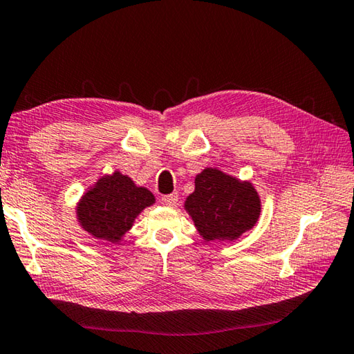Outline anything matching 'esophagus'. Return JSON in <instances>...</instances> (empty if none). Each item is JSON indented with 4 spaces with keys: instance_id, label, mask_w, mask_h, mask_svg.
Masks as SVG:
<instances>
[{
    "instance_id": "esophagus-1",
    "label": "esophagus",
    "mask_w": 354,
    "mask_h": 354,
    "mask_svg": "<svg viewBox=\"0 0 354 354\" xmlns=\"http://www.w3.org/2000/svg\"><path fill=\"white\" fill-rule=\"evenodd\" d=\"M177 201H178V194H176V192L174 194H168V196H163L162 197V203L165 206H169V207L176 206Z\"/></svg>"
}]
</instances>
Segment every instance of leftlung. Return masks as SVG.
I'll return each mask as SVG.
<instances>
[{
    "instance_id": "8db88e82",
    "label": "left lung",
    "mask_w": 354,
    "mask_h": 354,
    "mask_svg": "<svg viewBox=\"0 0 354 354\" xmlns=\"http://www.w3.org/2000/svg\"><path fill=\"white\" fill-rule=\"evenodd\" d=\"M183 207L206 243H229L257 225L261 198L249 180L218 168H205L196 176V189L186 197Z\"/></svg>"
}]
</instances>
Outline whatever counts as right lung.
<instances>
[{
  "label": "right lung",
  "instance_id": "add662e5",
  "mask_svg": "<svg viewBox=\"0 0 354 354\" xmlns=\"http://www.w3.org/2000/svg\"><path fill=\"white\" fill-rule=\"evenodd\" d=\"M154 203L153 192L116 169L100 177L77 200L76 221L96 240L119 244L136 218Z\"/></svg>",
  "mask_w": 354,
  "mask_h": 354
}]
</instances>
